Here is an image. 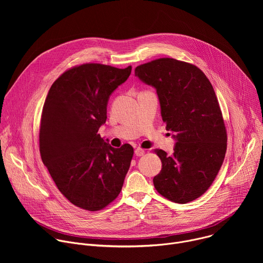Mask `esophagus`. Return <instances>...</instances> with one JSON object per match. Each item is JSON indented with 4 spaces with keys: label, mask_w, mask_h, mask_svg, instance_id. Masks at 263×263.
Instances as JSON below:
<instances>
[{
    "label": "esophagus",
    "mask_w": 263,
    "mask_h": 263,
    "mask_svg": "<svg viewBox=\"0 0 263 263\" xmlns=\"http://www.w3.org/2000/svg\"><path fill=\"white\" fill-rule=\"evenodd\" d=\"M134 153H135V155L136 156H142L144 153H145V151H144V149H142V148H140V147H137L136 149H135V151H134Z\"/></svg>",
    "instance_id": "34e87169"
}]
</instances>
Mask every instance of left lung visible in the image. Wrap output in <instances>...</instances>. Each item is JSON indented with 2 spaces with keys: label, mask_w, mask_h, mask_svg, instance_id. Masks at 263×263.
Segmentation results:
<instances>
[{
  "label": "left lung",
  "mask_w": 263,
  "mask_h": 263,
  "mask_svg": "<svg viewBox=\"0 0 263 263\" xmlns=\"http://www.w3.org/2000/svg\"><path fill=\"white\" fill-rule=\"evenodd\" d=\"M135 76L156 89L166 130L175 133L172 155L156 151L162 168L153 179L155 189L172 202H192L209 189L227 149L214 89L199 67L173 58L141 64Z\"/></svg>",
  "instance_id": "8db88e82"
}]
</instances>
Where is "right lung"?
<instances>
[{
  "label": "right lung",
  "mask_w": 263,
  "mask_h": 263,
  "mask_svg": "<svg viewBox=\"0 0 263 263\" xmlns=\"http://www.w3.org/2000/svg\"><path fill=\"white\" fill-rule=\"evenodd\" d=\"M131 69L99 63L74 66L52 84L45 101L42 160L60 193L82 209L101 210L115 201L129 171L133 147H112L98 131L106 122L111 93Z\"/></svg>",
  "instance_id": "right-lung-1"
}]
</instances>
